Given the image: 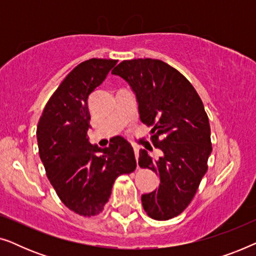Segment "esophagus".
Listing matches in <instances>:
<instances>
[{"label":"esophagus","instance_id":"1","mask_svg":"<svg viewBox=\"0 0 256 256\" xmlns=\"http://www.w3.org/2000/svg\"><path fill=\"white\" fill-rule=\"evenodd\" d=\"M132 148H134L135 158H136V160H138V146H132Z\"/></svg>","mask_w":256,"mask_h":256}]
</instances>
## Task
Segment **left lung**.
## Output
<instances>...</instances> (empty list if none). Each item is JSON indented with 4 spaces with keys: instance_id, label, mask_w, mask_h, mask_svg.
<instances>
[{
    "instance_id": "1",
    "label": "left lung",
    "mask_w": 256,
    "mask_h": 256,
    "mask_svg": "<svg viewBox=\"0 0 256 256\" xmlns=\"http://www.w3.org/2000/svg\"><path fill=\"white\" fill-rule=\"evenodd\" d=\"M112 73L132 87L140 118L152 127L150 140L162 152L154 160L140 150L138 166L160 177L158 188L142 194L143 208L150 218L169 220L188 208L208 171L212 144L204 104L191 82L158 59L124 60Z\"/></svg>"
}]
</instances>
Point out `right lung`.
I'll return each instance as SVG.
<instances>
[{"mask_svg": "<svg viewBox=\"0 0 256 256\" xmlns=\"http://www.w3.org/2000/svg\"><path fill=\"white\" fill-rule=\"evenodd\" d=\"M116 62L92 58L76 66L48 99L37 126L38 150L48 180L66 208L84 216L99 214L115 180L136 168L127 140L116 136L102 149L87 138L90 94Z\"/></svg>", "mask_w": 256, "mask_h": 256, "instance_id": "right-lung-1", "label": "right lung"}]
</instances>
